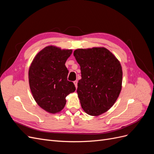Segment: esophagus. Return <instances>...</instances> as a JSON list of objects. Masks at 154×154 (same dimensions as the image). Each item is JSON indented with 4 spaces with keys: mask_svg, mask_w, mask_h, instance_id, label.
Returning <instances> with one entry per match:
<instances>
[{
    "mask_svg": "<svg viewBox=\"0 0 154 154\" xmlns=\"http://www.w3.org/2000/svg\"><path fill=\"white\" fill-rule=\"evenodd\" d=\"M74 85H75V87H76V88H77V87H78V81H74Z\"/></svg>",
    "mask_w": 154,
    "mask_h": 154,
    "instance_id": "1",
    "label": "esophagus"
}]
</instances>
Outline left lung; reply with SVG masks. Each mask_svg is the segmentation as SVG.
Returning <instances> with one entry per match:
<instances>
[{
    "mask_svg": "<svg viewBox=\"0 0 154 154\" xmlns=\"http://www.w3.org/2000/svg\"><path fill=\"white\" fill-rule=\"evenodd\" d=\"M74 56L81 69L77 93L82 109L93 116L105 113L122 91L123 71L119 61L105 48L77 49Z\"/></svg>",
    "mask_w": 154,
    "mask_h": 154,
    "instance_id": "1",
    "label": "left lung"
}]
</instances>
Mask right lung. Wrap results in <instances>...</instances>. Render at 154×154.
<instances>
[{"label": "right lung", "instance_id": "obj_1", "mask_svg": "<svg viewBox=\"0 0 154 154\" xmlns=\"http://www.w3.org/2000/svg\"><path fill=\"white\" fill-rule=\"evenodd\" d=\"M72 49L47 46L37 54L29 69L28 78L31 93L36 103L48 112H60L66 104V96L76 90L67 80L66 67Z\"/></svg>", "mask_w": 154, "mask_h": 154}]
</instances>
